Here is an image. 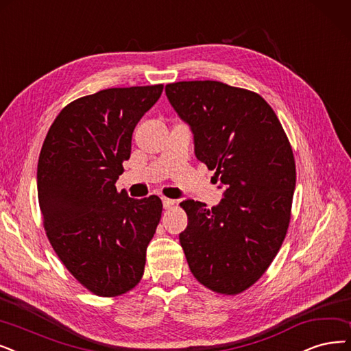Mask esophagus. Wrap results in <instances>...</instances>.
Listing matches in <instances>:
<instances>
[{"label":"esophagus","mask_w":351,"mask_h":351,"mask_svg":"<svg viewBox=\"0 0 351 351\" xmlns=\"http://www.w3.org/2000/svg\"><path fill=\"white\" fill-rule=\"evenodd\" d=\"M174 200H171V199H167V197H162V206H164V208H171L173 206H174Z\"/></svg>","instance_id":"1"}]
</instances>
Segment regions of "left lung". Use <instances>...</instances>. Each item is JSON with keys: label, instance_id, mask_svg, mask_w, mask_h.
Instances as JSON below:
<instances>
[{"label": "left lung", "instance_id": "1", "mask_svg": "<svg viewBox=\"0 0 351 351\" xmlns=\"http://www.w3.org/2000/svg\"><path fill=\"white\" fill-rule=\"evenodd\" d=\"M165 93L190 125L195 157L224 187L212 208L180 203L189 219L181 247L200 284L236 295L265 274L285 239L297 178L291 144L274 109L255 92L191 80L170 83Z\"/></svg>", "mask_w": 351, "mask_h": 351}]
</instances>
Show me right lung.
I'll return each mask as SVG.
<instances>
[{
	"mask_svg": "<svg viewBox=\"0 0 351 351\" xmlns=\"http://www.w3.org/2000/svg\"><path fill=\"white\" fill-rule=\"evenodd\" d=\"M162 85L112 88L62 109L37 165L46 234L67 271L95 295L117 297L144 275L147 246L162 213L157 195L136 200L118 191L136 123Z\"/></svg>",
	"mask_w": 351,
	"mask_h": 351,
	"instance_id": "add662e5",
	"label": "right lung"
}]
</instances>
